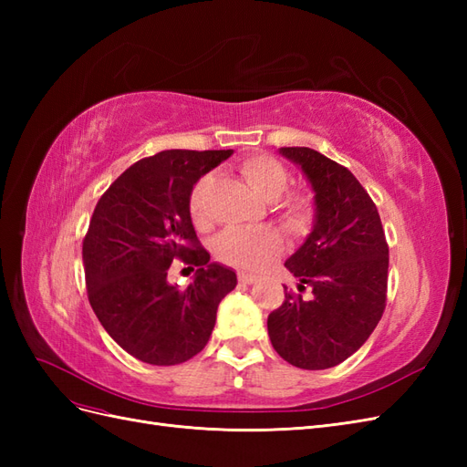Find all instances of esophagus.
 <instances>
[{"label": "esophagus", "mask_w": 467, "mask_h": 467, "mask_svg": "<svg viewBox=\"0 0 467 467\" xmlns=\"http://www.w3.org/2000/svg\"><path fill=\"white\" fill-rule=\"evenodd\" d=\"M237 278H239V282H242V285H253V282H257L259 280V276L257 275H253V273H239L237 275Z\"/></svg>", "instance_id": "obj_1"}]
</instances>
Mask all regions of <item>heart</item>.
<instances>
[{
	"mask_svg": "<svg viewBox=\"0 0 467 467\" xmlns=\"http://www.w3.org/2000/svg\"><path fill=\"white\" fill-rule=\"evenodd\" d=\"M242 173L247 179L249 187L261 199L275 202L286 192L290 175L278 160L271 155H253L242 165ZM212 185V177L204 175L191 191L189 212L192 222L204 228L208 223L206 214V192ZM278 212L282 223L290 232H304L314 216L312 201L304 194H292L288 199L278 201ZM218 257L223 263L242 268H263L271 265L282 253V239L273 228H249V230H230L225 232L216 245Z\"/></svg>",
	"mask_w": 467,
	"mask_h": 467,
	"instance_id": "heart-1",
	"label": "heart"
}]
</instances>
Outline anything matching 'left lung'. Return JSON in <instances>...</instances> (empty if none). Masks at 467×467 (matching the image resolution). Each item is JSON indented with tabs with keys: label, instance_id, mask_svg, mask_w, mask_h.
<instances>
[{
	"label": "left lung",
	"instance_id": "left-lung-1",
	"mask_svg": "<svg viewBox=\"0 0 467 467\" xmlns=\"http://www.w3.org/2000/svg\"><path fill=\"white\" fill-rule=\"evenodd\" d=\"M314 192V225L285 266L298 290L268 316L278 355L304 370L341 364L366 343L386 307L388 244L378 208L347 167L312 148H280ZM286 290V286H285Z\"/></svg>",
	"mask_w": 467,
	"mask_h": 467
}]
</instances>
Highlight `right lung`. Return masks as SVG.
<instances>
[{
	"label": "right lung",
	"instance_id": "add662e5",
	"mask_svg": "<svg viewBox=\"0 0 467 467\" xmlns=\"http://www.w3.org/2000/svg\"><path fill=\"white\" fill-rule=\"evenodd\" d=\"M234 150H165L140 160L97 202L83 239L89 304L105 331L134 358L173 366L206 347L235 271L199 245L189 196ZM175 258L199 265L181 291L166 280Z\"/></svg>",
	"mask_w": 467,
	"mask_h": 467
}]
</instances>
